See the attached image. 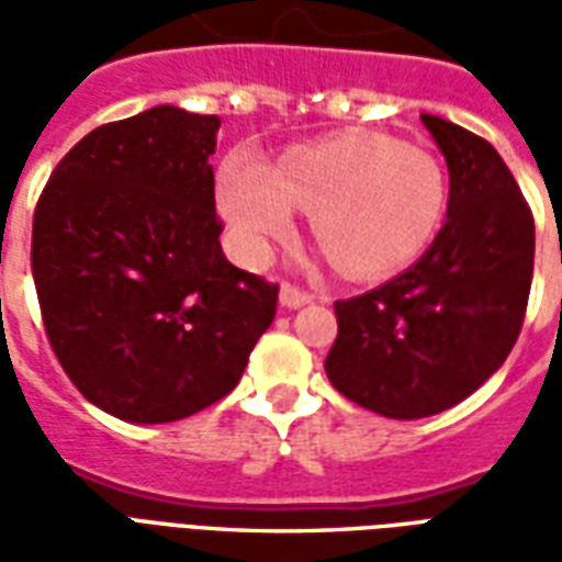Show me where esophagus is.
Wrapping results in <instances>:
<instances>
[{"mask_svg":"<svg viewBox=\"0 0 562 562\" xmlns=\"http://www.w3.org/2000/svg\"><path fill=\"white\" fill-rule=\"evenodd\" d=\"M313 301V294L301 289V285H292V282H282L280 289V304L289 306V310H297V306H304Z\"/></svg>","mask_w":562,"mask_h":562,"instance_id":"esophagus-1","label":"esophagus"}]
</instances>
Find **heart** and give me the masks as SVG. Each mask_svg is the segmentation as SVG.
Listing matches in <instances>:
<instances>
[{"instance_id": "obj_1", "label": "heart", "mask_w": 562, "mask_h": 562, "mask_svg": "<svg viewBox=\"0 0 562 562\" xmlns=\"http://www.w3.org/2000/svg\"><path fill=\"white\" fill-rule=\"evenodd\" d=\"M446 171L415 144L340 135L294 147L273 168L234 156L220 204L240 256L261 265L294 232V207L313 210V234L349 277H379L413 261L446 216Z\"/></svg>"}]
</instances>
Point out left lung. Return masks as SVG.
<instances>
[{
    "mask_svg": "<svg viewBox=\"0 0 562 562\" xmlns=\"http://www.w3.org/2000/svg\"><path fill=\"white\" fill-rule=\"evenodd\" d=\"M448 165V220L430 249L373 292L337 301L330 385L385 418H427L503 367L532 282V210L491 144L422 114Z\"/></svg>",
    "mask_w": 562,
    "mask_h": 562,
    "instance_id": "left-lung-1",
    "label": "left lung"
}]
</instances>
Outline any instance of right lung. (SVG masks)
I'll list each match as a JSON object with an SVG mask.
<instances>
[{
  "mask_svg": "<svg viewBox=\"0 0 562 562\" xmlns=\"http://www.w3.org/2000/svg\"><path fill=\"white\" fill-rule=\"evenodd\" d=\"M220 116L171 104L104 123L32 216L44 330L75 389L123 422H180L240 382L280 285L222 256Z\"/></svg>",
  "mask_w": 562,
  "mask_h": 562,
  "instance_id": "right-lung-1",
  "label": "right lung"
}]
</instances>
